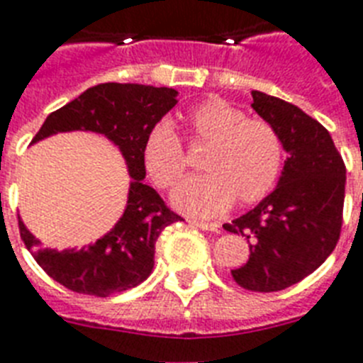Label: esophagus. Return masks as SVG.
<instances>
[{"mask_svg":"<svg viewBox=\"0 0 363 363\" xmlns=\"http://www.w3.org/2000/svg\"><path fill=\"white\" fill-rule=\"evenodd\" d=\"M191 225L196 228H200V230H208V232H217L219 230V223H200V221H191Z\"/></svg>","mask_w":363,"mask_h":363,"instance_id":"34e87169","label":"esophagus"}]
</instances>
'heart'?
<instances>
[{"mask_svg":"<svg viewBox=\"0 0 363 363\" xmlns=\"http://www.w3.org/2000/svg\"><path fill=\"white\" fill-rule=\"evenodd\" d=\"M191 142L208 146L202 155L206 174L184 179L172 204L187 216L213 217L238 204H257L275 189L283 172L285 150L272 123L247 118L225 99H208L187 112ZM142 163L161 189L182 178L187 157L170 121H157L142 144Z\"/></svg>","mask_w":363,"mask_h":363,"instance_id":"obj_1","label":"heart"}]
</instances>
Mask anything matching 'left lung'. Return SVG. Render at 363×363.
Returning <instances> with one entry per match:
<instances>
[{
  "label": "left lung",
  "instance_id": "1",
  "mask_svg": "<svg viewBox=\"0 0 363 363\" xmlns=\"http://www.w3.org/2000/svg\"><path fill=\"white\" fill-rule=\"evenodd\" d=\"M253 110L275 127L289 153L272 193L223 228L249 242L232 269L238 285L277 292L313 274L335 249L343 225L345 163L330 133L294 104L253 91Z\"/></svg>",
  "mask_w": 363,
  "mask_h": 363
}]
</instances>
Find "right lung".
<instances>
[{
  "label": "right lung",
  "mask_w": 363,
  "mask_h": 363,
  "mask_svg": "<svg viewBox=\"0 0 363 363\" xmlns=\"http://www.w3.org/2000/svg\"><path fill=\"white\" fill-rule=\"evenodd\" d=\"M178 91L142 84H99L86 89L45 120L31 144L57 133L89 131L104 135L120 147L131 176L123 216L97 242L82 249H43L22 219L20 236L33 259L52 279L78 294L106 298L129 291L147 279L159 234L182 217L167 208L153 187L146 185L142 144L147 131L174 108Z\"/></svg>",
  "instance_id": "right-lung-1"
}]
</instances>
